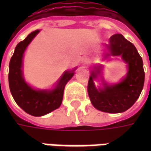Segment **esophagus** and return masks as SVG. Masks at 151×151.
Listing matches in <instances>:
<instances>
[{"mask_svg":"<svg viewBox=\"0 0 151 151\" xmlns=\"http://www.w3.org/2000/svg\"><path fill=\"white\" fill-rule=\"evenodd\" d=\"M82 62L83 63V64H87V63L90 62V58H88V57H84V58H82Z\"/></svg>","mask_w":151,"mask_h":151,"instance_id":"34e87169","label":"esophagus"}]
</instances>
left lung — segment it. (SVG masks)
Segmentation results:
<instances>
[{
	"instance_id": "left-lung-1",
	"label": "left lung",
	"mask_w": 151,
	"mask_h": 151,
	"mask_svg": "<svg viewBox=\"0 0 151 151\" xmlns=\"http://www.w3.org/2000/svg\"><path fill=\"white\" fill-rule=\"evenodd\" d=\"M109 43L111 55L121 56L128 64L129 72L126 78L114 86L104 83V89L97 90L93 79L99 73L100 68H99L96 72H92L87 89L89 97L95 108L108 113H119L131 108L138 99L144 86L145 72L142 59L137 50L122 35H113Z\"/></svg>"
}]
</instances>
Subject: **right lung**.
I'll use <instances>...</instances> for the list:
<instances>
[{
	"label": "right lung",
	"instance_id": "obj_1",
	"mask_svg": "<svg viewBox=\"0 0 151 151\" xmlns=\"http://www.w3.org/2000/svg\"><path fill=\"white\" fill-rule=\"evenodd\" d=\"M40 31H35L16 46L9 65V84L13 98L20 108L34 116H41L56 110L61 104L66 83L73 76V71L65 72L56 87L51 91H35L22 78V56L26 47Z\"/></svg>",
	"mask_w": 151,
	"mask_h": 151
}]
</instances>
